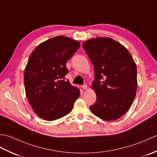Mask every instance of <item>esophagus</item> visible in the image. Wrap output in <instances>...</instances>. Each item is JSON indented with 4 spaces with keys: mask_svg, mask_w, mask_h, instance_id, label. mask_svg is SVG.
I'll use <instances>...</instances> for the list:
<instances>
[{
    "mask_svg": "<svg viewBox=\"0 0 157 157\" xmlns=\"http://www.w3.org/2000/svg\"><path fill=\"white\" fill-rule=\"evenodd\" d=\"M82 89L86 90V89L88 88V86L86 85V84H84V85H82Z\"/></svg>",
    "mask_w": 157,
    "mask_h": 157,
    "instance_id": "1",
    "label": "esophagus"
}]
</instances>
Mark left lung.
I'll list each match as a JSON object with an SVG mask.
<instances>
[{
	"label": "left lung",
	"instance_id": "obj_1",
	"mask_svg": "<svg viewBox=\"0 0 157 157\" xmlns=\"http://www.w3.org/2000/svg\"><path fill=\"white\" fill-rule=\"evenodd\" d=\"M94 70L92 86L96 101L91 112L106 121L121 117L132 105L137 90V68L129 51L109 38H97L82 44Z\"/></svg>",
	"mask_w": 157,
	"mask_h": 157
}]
</instances>
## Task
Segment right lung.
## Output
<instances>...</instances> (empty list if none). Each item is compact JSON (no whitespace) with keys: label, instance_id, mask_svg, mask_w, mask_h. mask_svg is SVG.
<instances>
[{"label":"right lung","instance_id":"add662e5","mask_svg":"<svg viewBox=\"0 0 157 157\" xmlns=\"http://www.w3.org/2000/svg\"><path fill=\"white\" fill-rule=\"evenodd\" d=\"M79 46L78 41L59 36L41 43L29 56L24 71L25 90L40 118L54 121L69 114L80 95L65 78L69 73L67 61Z\"/></svg>","mask_w":157,"mask_h":157}]
</instances>
